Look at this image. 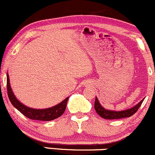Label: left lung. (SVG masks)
<instances>
[{"instance_id": "8db88e82", "label": "left lung", "mask_w": 155, "mask_h": 155, "mask_svg": "<svg viewBox=\"0 0 155 155\" xmlns=\"http://www.w3.org/2000/svg\"><path fill=\"white\" fill-rule=\"evenodd\" d=\"M144 98L142 99L138 104L135 105L132 108H129V109L121 110V111H115V110H107L104 108L99 103L98 98L95 97V110L97 114H98L101 117L105 118V119H120L126 117H130L138 110L139 108L141 106L142 102L144 101Z\"/></svg>"}]
</instances>
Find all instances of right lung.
I'll return each instance as SVG.
<instances>
[{
  "label": "right lung",
  "mask_w": 155,
  "mask_h": 155,
  "mask_svg": "<svg viewBox=\"0 0 155 155\" xmlns=\"http://www.w3.org/2000/svg\"><path fill=\"white\" fill-rule=\"evenodd\" d=\"M7 92L11 103L17 110H18L22 114L30 119L38 120V121H48L60 117L65 110L67 103L69 99V97H68L60 104L46 109H35L26 106L22 103H21L13 94L10 85L8 73H7Z\"/></svg>",
  "instance_id": "right-lung-1"
}]
</instances>
